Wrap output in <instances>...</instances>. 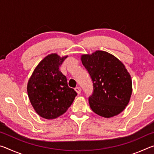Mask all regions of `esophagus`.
<instances>
[{
    "label": "esophagus",
    "instance_id": "esophagus-1",
    "mask_svg": "<svg viewBox=\"0 0 154 154\" xmlns=\"http://www.w3.org/2000/svg\"><path fill=\"white\" fill-rule=\"evenodd\" d=\"M75 90L76 91V92L78 94H80L82 89H81V88H79V87H77V88H75Z\"/></svg>",
    "mask_w": 154,
    "mask_h": 154
}]
</instances>
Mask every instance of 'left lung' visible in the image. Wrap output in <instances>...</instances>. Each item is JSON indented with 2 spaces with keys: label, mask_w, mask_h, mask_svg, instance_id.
I'll return each mask as SVG.
<instances>
[{
  "label": "left lung",
  "mask_w": 154,
  "mask_h": 154,
  "mask_svg": "<svg viewBox=\"0 0 154 154\" xmlns=\"http://www.w3.org/2000/svg\"><path fill=\"white\" fill-rule=\"evenodd\" d=\"M82 64L93 82L89 97L92 110L109 118L124 111L132 94L131 77L124 64L112 54L96 51L81 56Z\"/></svg>",
  "instance_id": "8db88e82"
}]
</instances>
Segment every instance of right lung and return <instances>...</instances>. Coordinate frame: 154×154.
<instances>
[{
  "label": "right lung",
  "mask_w": 154,
  "mask_h": 154,
  "mask_svg": "<svg viewBox=\"0 0 154 154\" xmlns=\"http://www.w3.org/2000/svg\"><path fill=\"white\" fill-rule=\"evenodd\" d=\"M68 56L51 54L43 59L28 80L27 92L38 116L51 119L62 116L73 102L77 92L69 87L60 66Z\"/></svg>",
  "instance_id": "1"
}]
</instances>
